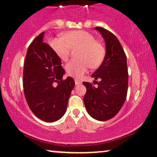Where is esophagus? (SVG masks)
Listing matches in <instances>:
<instances>
[{
    "mask_svg": "<svg viewBox=\"0 0 157 157\" xmlns=\"http://www.w3.org/2000/svg\"><path fill=\"white\" fill-rule=\"evenodd\" d=\"M75 85H79V84H82V81L79 80V79H75Z\"/></svg>",
    "mask_w": 157,
    "mask_h": 157,
    "instance_id": "34e87169",
    "label": "esophagus"
}]
</instances>
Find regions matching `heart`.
Returning a JSON list of instances; mask_svg holds the SVG:
<instances>
[{
	"label": "heart",
	"instance_id": "obj_1",
	"mask_svg": "<svg viewBox=\"0 0 157 157\" xmlns=\"http://www.w3.org/2000/svg\"><path fill=\"white\" fill-rule=\"evenodd\" d=\"M49 45L62 60L68 59L71 48H79L77 57L67 63L65 70L67 74L80 79L90 66L97 68L102 64L106 56V47L101 41L95 39L93 34L84 30L67 32L62 37L53 38Z\"/></svg>",
	"mask_w": 157,
	"mask_h": 157
}]
</instances>
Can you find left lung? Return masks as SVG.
I'll use <instances>...</instances> for the list:
<instances>
[{
	"label": "left lung",
	"instance_id": "8db88e82",
	"mask_svg": "<svg viewBox=\"0 0 157 157\" xmlns=\"http://www.w3.org/2000/svg\"><path fill=\"white\" fill-rule=\"evenodd\" d=\"M95 29L104 37L106 53L102 64L92 75L95 79H101L99 82L94 81L98 84L97 86L83 82L86 88L84 103L88 113L93 118L105 121L113 118L118 113L127 97V59L115 35L103 27H97Z\"/></svg>",
	"mask_w": 157,
	"mask_h": 157
}]
</instances>
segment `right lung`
Wrapping results in <instances>:
<instances>
[{
  "mask_svg": "<svg viewBox=\"0 0 157 157\" xmlns=\"http://www.w3.org/2000/svg\"><path fill=\"white\" fill-rule=\"evenodd\" d=\"M44 32L30 44L24 63L23 88L28 106L35 116L46 122H54L66 111L75 82L63 79L61 60L51 46L43 43Z\"/></svg>",
  "mask_w": 157,
  "mask_h": 157,
  "instance_id": "right-lung-1",
  "label": "right lung"
}]
</instances>
